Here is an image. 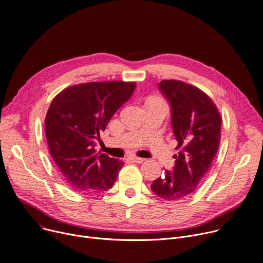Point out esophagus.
<instances>
[{
	"mask_svg": "<svg viewBox=\"0 0 263 263\" xmlns=\"http://www.w3.org/2000/svg\"><path fill=\"white\" fill-rule=\"evenodd\" d=\"M132 159L135 161V162H137V163H143L144 161H145V159H143V158H139V157H132Z\"/></svg>",
	"mask_w": 263,
	"mask_h": 263,
	"instance_id": "obj_1",
	"label": "esophagus"
}]
</instances>
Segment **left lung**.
I'll return each instance as SVG.
<instances>
[{
    "label": "left lung",
    "instance_id": "8db88e82",
    "mask_svg": "<svg viewBox=\"0 0 263 263\" xmlns=\"http://www.w3.org/2000/svg\"><path fill=\"white\" fill-rule=\"evenodd\" d=\"M159 89L171 108V125L179 155L173 170H164L151 188L164 200L191 195L206 177L220 142L221 117L212 99L180 80H162Z\"/></svg>",
    "mask_w": 263,
    "mask_h": 263
}]
</instances>
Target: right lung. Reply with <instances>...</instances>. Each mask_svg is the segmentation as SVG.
I'll list each match as a JSON object with an SVG mask.
<instances>
[{
  "label": "right lung",
  "instance_id": "right-lung-1",
  "mask_svg": "<svg viewBox=\"0 0 263 263\" xmlns=\"http://www.w3.org/2000/svg\"><path fill=\"white\" fill-rule=\"evenodd\" d=\"M135 82H87L67 87L52 100L45 130L64 181L82 194L110 189L123 162L96 153V141L114 114L133 95Z\"/></svg>",
  "mask_w": 263,
  "mask_h": 263
}]
</instances>
